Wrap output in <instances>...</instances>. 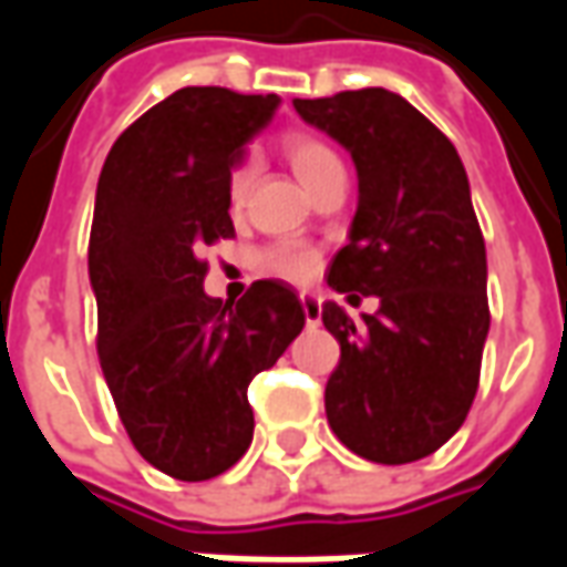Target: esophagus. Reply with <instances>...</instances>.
Listing matches in <instances>:
<instances>
[{
    "mask_svg": "<svg viewBox=\"0 0 567 567\" xmlns=\"http://www.w3.org/2000/svg\"><path fill=\"white\" fill-rule=\"evenodd\" d=\"M300 307L307 312L309 324H316V321L321 319V297H316L312 291H303V295H300Z\"/></svg>",
    "mask_w": 567,
    "mask_h": 567,
    "instance_id": "34e87169",
    "label": "esophagus"
}]
</instances>
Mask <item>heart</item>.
I'll return each mask as SVG.
<instances>
[{
  "label": "heart",
  "mask_w": 567,
  "mask_h": 567,
  "mask_svg": "<svg viewBox=\"0 0 567 567\" xmlns=\"http://www.w3.org/2000/svg\"><path fill=\"white\" fill-rule=\"evenodd\" d=\"M285 161L291 163L295 175L309 187V194L337 169H343V163L337 157V151L331 145H324L309 133H288L282 140ZM255 178V163L243 161L230 175V203L243 206L248 197V187ZM260 267L272 276H282L291 282H307L312 279V272L319 267V255L300 246H272L260 255Z\"/></svg>",
  "instance_id": "1"
}]
</instances>
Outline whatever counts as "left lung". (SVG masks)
Masks as SVG:
<instances>
[{
	"mask_svg": "<svg viewBox=\"0 0 567 567\" xmlns=\"http://www.w3.org/2000/svg\"><path fill=\"white\" fill-rule=\"evenodd\" d=\"M297 115L355 163L358 209L328 285L380 297L352 321L321 307L340 343L324 413L343 446L377 464L419 462L462 427L488 333L486 243L462 157L385 87L295 100Z\"/></svg>",
	"mask_w": 567,
	"mask_h": 567,
	"instance_id": "left-lung-1",
	"label": "left lung"
}]
</instances>
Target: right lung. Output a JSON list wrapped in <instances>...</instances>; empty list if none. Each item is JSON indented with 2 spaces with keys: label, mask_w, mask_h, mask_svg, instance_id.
<instances>
[{
  "label": "right lung",
  "mask_w": 567,
  "mask_h": 567,
  "mask_svg": "<svg viewBox=\"0 0 567 567\" xmlns=\"http://www.w3.org/2000/svg\"><path fill=\"white\" fill-rule=\"evenodd\" d=\"M279 103L182 87L117 136L96 185L87 270L103 377L142 458L185 483L246 455L248 382L307 324L279 279L236 303L203 291L199 251L234 236L230 173Z\"/></svg>",
  "instance_id": "1"
}]
</instances>
